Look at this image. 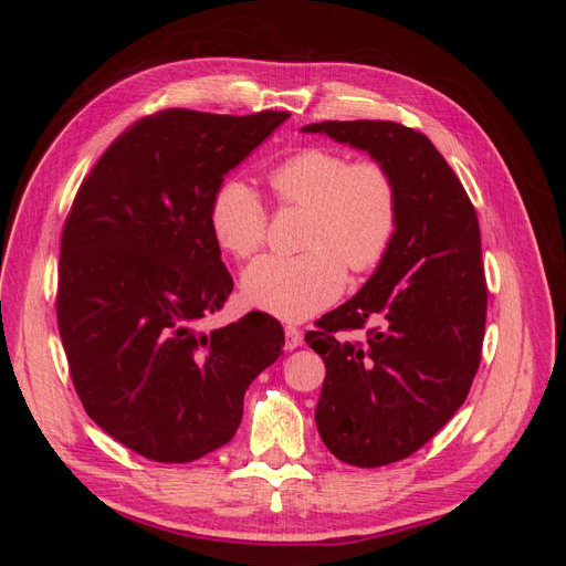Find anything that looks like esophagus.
Instances as JSON below:
<instances>
[{
    "instance_id": "obj_1",
    "label": "esophagus",
    "mask_w": 566,
    "mask_h": 566,
    "mask_svg": "<svg viewBox=\"0 0 566 566\" xmlns=\"http://www.w3.org/2000/svg\"><path fill=\"white\" fill-rule=\"evenodd\" d=\"M302 345V331H297L295 325H285V349L293 352Z\"/></svg>"
}]
</instances>
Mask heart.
<instances>
[{"mask_svg": "<svg viewBox=\"0 0 566 566\" xmlns=\"http://www.w3.org/2000/svg\"><path fill=\"white\" fill-rule=\"evenodd\" d=\"M283 205L310 210L304 254H266L243 273L245 300L283 321H304L333 304L352 271L378 266L397 235V184L380 163H352L333 148H304L271 169ZM210 227L221 250L250 256L266 238V208L241 179L219 186Z\"/></svg>", "mask_w": 566, "mask_h": 566, "instance_id": "heart-1", "label": "heart"}]
</instances>
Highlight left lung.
Here are the masks:
<instances>
[{"label":"left lung","instance_id":"1","mask_svg":"<svg viewBox=\"0 0 566 566\" xmlns=\"http://www.w3.org/2000/svg\"><path fill=\"white\" fill-rule=\"evenodd\" d=\"M302 132L366 150L397 184L399 227L385 260L306 333L325 361L316 406L323 443L349 465L380 468L416 453L468 399L486 323L479 221L424 134L382 119ZM366 322L376 325L366 346L336 335Z\"/></svg>","mask_w":566,"mask_h":566}]
</instances>
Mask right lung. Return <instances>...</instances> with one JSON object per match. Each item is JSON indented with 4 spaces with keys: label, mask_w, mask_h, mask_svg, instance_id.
Masks as SVG:
<instances>
[{
    "label": "right lung",
    "mask_w": 566,
    "mask_h": 566,
    "mask_svg": "<svg viewBox=\"0 0 566 566\" xmlns=\"http://www.w3.org/2000/svg\"><path fill=\"white\" fill-rule=\"evenodd\" d=\"M290 115L169 108L101 156L65 219L59 333L90 418L158 462L229 443L250 382L281 356L269 314L198 331L233 281L210 227L224 177Z\"/></svg>",
    "instance_id": "obj_1"
}]
</instances>
